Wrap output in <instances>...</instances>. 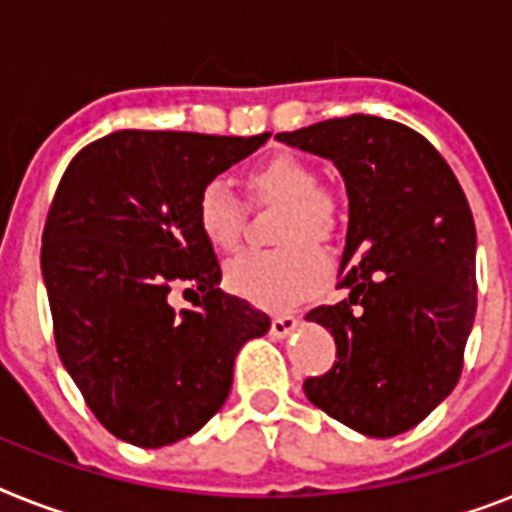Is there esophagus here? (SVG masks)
<instances>
[{
    "label": "esophagus",
    "instance_id": "esophagus-1",
    "mask_svg": "<svg viewBox=\"0 0 512 512\" xmlns=\"http://www.w3.org/2000/svg\"><path fill=\"white\" fill-rule=\"evenodd\" d=\"M297 324H300V321H297L295 316H273V319H271V337H276V340H284V337L295 332Z\"/></svg>",
    "mask_w": 512,
    "mask_h": 512
}]
</instances>
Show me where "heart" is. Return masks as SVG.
Returning <instances> with one entry per match:
<instances>
[{
    "instance_id": "obj_1",
    "label": "heart",
    "mask_w": 512,
    "mask_h": 512,
    "mask_svg": "<svg viewBox=\"0 0 512 512\" xmlns=\"http://www.w3.org/2000/svg\"><path fill=\"white\" fill-rule=\"evenodd\" d=\"M249 199L279 207L273 241L279 249L247 252L225 268V287L265 311H287L319 295L329 279L324 252L345 223V204L332 188L319 185V172L295 154H273L244 175ZM196 225L215 252H233L244 233V204L223 180H209L196 196Z\"/></svg>"
}]
</instances>
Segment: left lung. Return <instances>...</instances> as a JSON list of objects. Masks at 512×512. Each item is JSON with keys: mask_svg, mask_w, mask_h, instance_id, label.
<instances>
[{"mask_svg": "<svg viewBox=\"0 0 512 512\" xmlns=\"http://www.w3.org/2000/svg\"><path fill=\"white\" fill-rule=\"evenodd\" d=\"M279 140L332 159L350 204L337 284L350 295L305 316L332 332L337 361L305 396L364 436H398L462 374L478 292L468 199L444 156L393 119L350 114Z\"/></svg>", "mask_w": 512, "mask_h": 512, "instance_id": "8db88e82", "label": "left lung"}]
</instances>
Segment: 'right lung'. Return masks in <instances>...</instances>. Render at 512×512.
<instances>
[{"label":"right lung","instance_id":"add662e5","mask_svg":"<svg viewBox=\"0 0 512 512\" xmlns=\"http://www.w3.org/2000/svg\"><path fill=\"white\" fill-rule=\"evenodd\" d=\"M268 135L119 130L60 177L42 233L55 345L92 414L127 444L193 436L231 393L241 345L271 329L217 287L220 263L193 212L201 188ZM172 283L201 291L200 308L175 314Z\"/></svg>","mask_w":512,"mask_h":512}]
</instances>
